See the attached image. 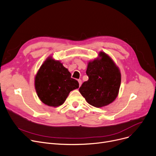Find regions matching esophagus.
<instances>
[{
    "label": "esophagus",
    "instance_id": "34e87169",
    "mask_svg": "<svg viewBox=\"0 0 156 156\" xmlns=\"http://www.w3.org/2000/svg\"><path fill=\"white\" fill-rule=\"evenodd\" d=\"M78 82H79V86H80L81 84H82V80H81V79H79V80H78Z\"/></svg>",
    "mask_w": 156,
    "mask_h": 156
}]
</instances>
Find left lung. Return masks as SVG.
Wrapping results in <instances>:
<instances>
[{"label": "left lung", "mask_w": 156, "mask_h": 156, "mask_svg": "<svg viewBox=\"0 0 156 156\" xmlns=\"http://www.w3.org/2000/svg\"><path fill=\"white\" fill-rule=\"evenodd\" d=\"M86 74L89 77L79 88L86 101L96 108L113 102L121 84V73L112 58L103 51L99 57L89 61Z\"/></svg>", "instance_id": "1"}]
</instances>
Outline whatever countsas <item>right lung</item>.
Instances as JSON below:
<instances>
[{
    "label": "right lung",
    "mask_w": 156,
    "mask_h": 156,
    "mask_svg": "<svg viewBox=\"0 0 156 156\" xmlns=\"http://www.w3.org/2000/svg\"><path fill=\"white\" fill-rule=\"evenodd\" d=\"M79 82L58 60L48 57L34 78L36 92L41 101L49 106L62 105L71 90L79 88Z\"/></svg>",
    "instance_id": "add662e5"
}]
</instances>
